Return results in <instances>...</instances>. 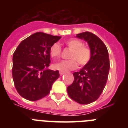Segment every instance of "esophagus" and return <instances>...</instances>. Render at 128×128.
<instances>
[{"instance_id":"obj_1","label":"esophagus","mask_w":128,"mask_h":128,"mask_svg":"<svg viewBox=\"0 0 128 128\" xmlns=\"http://www.w3.org/2000/svg\"><path fill=\"white\" fill-rule=\"evenodd\" d=\"M65 74V72H62V71H60V76L63 75V74Z\"/></svg>"}]
</instances>
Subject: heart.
<instances>
[{"instance_id": "1", "label": "heart", "mask_w": 128, "mask_h": 128, "mask_svg": "<svg viewBox=\"0 0 128 128\" xmlns=\"http://www.w3.org/2000/svg\"><path fill=\"white\" fill-rule=\"evenodd\" d=\"M68 48L72 49L70 54L69 60H63L52 65L54 69L62 72L76 69L78 63L81 66H84L90 62L91 59V50L87 46H83L82 41L76 38H71L64 42ZM62 48L58 43H54L50 46L49 52L52 58H58L60 56Z\"/></svg>"}]
</instances>
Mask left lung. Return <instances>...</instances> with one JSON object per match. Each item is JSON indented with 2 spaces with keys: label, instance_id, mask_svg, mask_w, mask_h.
Here are the masks:
<instances>
[{
  "label": "left lung",
  "instance_id": "obj_1",
  "mask_svg": "<svg viewBox=\"0 0 128 128\" xmlns=\"http://www.w3.org/2000/svg\"><path fill=\"white\" fill-rule=\"evenodd\" d=\"M91 50V59L79 72L73 74V82L67 87L70 98L81 104L96 101L103 91L108 80L110 60L108 49L99 37L90 32L78 34Z\"/></svg>",
  "mask_w": 128,
  "mask_h": 128
}]
</instances>
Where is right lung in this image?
<instances>
[{
	"mask_svg": "<svg viewBox=\"0 0 128 128\" xmlns=\"http://www.w3.org/2000/svg\"><path fill=\"white\" fill-rule=\"evenodd\" d=\"M62 38L42 32L30 35L20 42L13 56L12 75L18 93L31 101L49 94L59 71L48 68L50 46Z\"/></svg>",
	"mask_w": 128,
	"mask_h": 128,
	"instance_id": "add662e5",
	"label": "right lung"
}]
</instances>
